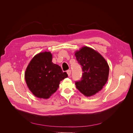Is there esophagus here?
<instances>
[{
  "label": "esophagus",
  "mask_w": 133,
  "mask_h": 133,
  "mask_svg": "<svg viewBox=\"0 0 133 133\" xmlns=\"http://www.w3.org/2000/svg\"><path fill=\"white\" fill-rule=\"evenodd\" d=\"M66 72H67V74H68V76H70V74H71V70H68Z\"/></svg>",
  "instance_id": "esophagus-1"
}]
</instances>
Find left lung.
Instances as JSON below:
<instances>
[{"instance_id":"1","label":"left lung","mask_w":133,"mask_h":133,"mask_svg":"<svg viewBox=\"0 0 133 133\" xmlns=\"http://www.w3.org/2000/svg\"><path fill=\"white\" fill-rule=\"evenodd\" d=\"M75 55L83 71L81 80L75 82L76 89L87 96L93 95L101 90L107 82L108 64L99 53L87 46L76 51Z\"/></svg>"}]
</instances>
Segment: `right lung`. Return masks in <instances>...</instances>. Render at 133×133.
Here are the masks:
<instances>
[{
	"label": "right lung",
	"instance_id": "obj_1",
	"mask_svg": "<svg viewBox=\"0 0 133 133\" xmlns=\"http://www.w3.org/2000/svg\"><path fill=\"white\" fill-rule=\"evenodd\" d=\"M68 77L61 67L52 63L50 52L41 53L32 59L25 73L29 90L35 96L48 99L57 91L60 82Z\"/></svg>",
	"mask_w": 133,
	"mask_h": 133
}]
</instances>
